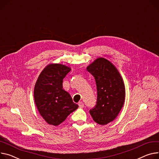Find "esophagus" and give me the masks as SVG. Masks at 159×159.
<instances>
[{
    "label": "esophagus",
    "mask_w": 159,
    "mask_h": 159,
    "mask_svg": "<svg viewBox=\"0 0 159 159\" xmlns=\"http://www.w3.org/2000/svg\"><path fill=\"white\" fill-rule=\"evenodd\" d=\"M78 106H80V107H84V104L82 102H78Z\"/></svg>",
    "instance_id": "esophagus-1"
}]
</instances>
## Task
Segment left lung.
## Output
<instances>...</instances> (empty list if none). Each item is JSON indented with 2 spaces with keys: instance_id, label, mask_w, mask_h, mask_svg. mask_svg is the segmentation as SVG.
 <instances>
[{
  "instance_id": "obj_1",
  "label": "left lung",
  "mask_w": 159,
  "mask_h": 159,
  "mask_svg": "<svg viewBox=\"0 0 159 159\" xmlns=\"http://www.w3.org/2000/svg\"><path fill=\"white\" fill-rule=\"evenodd\" d=\"M87 69L95 78L97 91L96 105L90 113L96 123L106 125L116 118L123 107V80L113 64L104 58L96 59Z\"/></svg>"
}]
</instances>
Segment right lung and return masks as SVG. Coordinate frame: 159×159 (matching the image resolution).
I'll return each mask as SVG.
<instances>
[{
    "mask_svg": "<svg viewBox=\"0 0 159 159\" xmlns=\"http://www.w3.org/2000/svg\"><path fill=\"white\" fill-rule=\"evenodd\" d=\"M70 69L55 64L46 66L35 83L34 95L36 106L48 124L57 126L78 107L63 89V79Z\"/></svg>",
    "mask_w": 159,
    "mask_h": 159,
    "instance_id": "right-lung-1",
    "label": "right lung"
}]
</instances>
